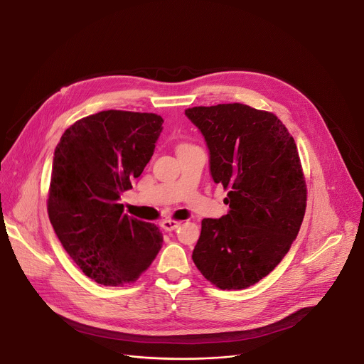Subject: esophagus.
<instances>
[{"label":"esophagus","mask_w":364,"mask_h":364,"mask_svg":"<svg viewBox=\"0 0 364 364\" xmlns=\"http://www.w3.org/2000/svg\"><path fill=\"white\" fill-rule=\"evenodd\" d=\"M180 225H181L180 221H173V220H165V221L161 224V227H162L165 231H174V230H177Z\"/></svg>","instance_id":"esophagus-1"}]
</instances>
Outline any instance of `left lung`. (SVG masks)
Wrapping results in <instances>:
<instances>
[{"label": "left lung", "mask_w": 364, "mask_h": 364, "mask_svg": "<svg viewBox=\"0 0 364 364\" xmlns=\"http://www.w3.org/2000/svg\"><path fill=\"white\" fill-rule=\"evenodd\" d=\"M205 137L209 171L228 190V213L205 218L191 259L221 289H243L275 269L296 240L306 183L296 141L271 112L243 104L186 109Z\"/></svg>", "instance_id": "8db88e82"}]
</instances>
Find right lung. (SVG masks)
<instances>
[{
  "label": "right lung",
  "mask_w": 364,
  "mask_h": 364,
  "mask_svg": "<svg viewBox=\"0 0 364 364\" xmlns=\"http://www.w3.org/2000/svg\"><path fill=\"white\" fill-rule=\"evenodd\" d=\"M162 117L101 111L70 126L53 159L48 215L63 247L86 277L118 287L136 281L156 257V225L124 212L121 193L151 161Z\"/></svg>",
  "instance_id": "obj_1"
}]
</instances>
